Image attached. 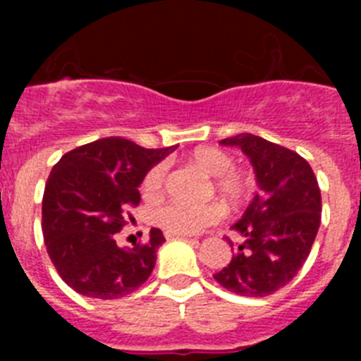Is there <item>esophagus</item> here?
Listing matches in <instances>:
<instances>
[{
    "instance_id": "esophagus-1",
    "label": "esophagus",
    "mask_w": 361,
    "mask_h": 361,
    "mask_svg": "<svg viewBox=\"0 0 361 361\" xmlns=\"http://www.w3.org/2000/svg\"><path fill=\"white\" fill-rule=\"evenodd\" d=\"M164 237L168 238V240H170V238H184V237H188V235H180V233H170V231H166V233H164Z\"/></svg>"
}]
</instances>
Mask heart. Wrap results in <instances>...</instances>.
<instances>
[{"label": "heart", "instance_id": "obj_1", "mask_svg": "<svg viewBox=\"0 0 361 361\" xmlns=\"http://www.w3.org/2000/svg\"><path fill=\"white\" fill-rule=\"evenodd\" d=\"M188 164L209 178L213 193L228 202L235 204L244 199L250 191V180L240 171L233 170V157L229 153L216 148H197L190 153ZM166 175L164 164L149 168L141 183V191L146 199L157 197L162 190ZM208 188V193H209ZM219 219V208L215 204H199L190 206L183 202H166L152 212V222L164 231L191 235L208 228Z\"/></svg>", "mask_w": 361, "mask_h": 361}]
</instances>
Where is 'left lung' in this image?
Instances as JSON below:
<instances>
[{"mask_svg":"<svg viewBox=\"0 0 361 361\" xmlns=\"http://www.w3.org/2000/svg\"><path fill=\"white\" fill-rule=\"evenodd\" d=\"M220 145L237 146L250 159L258 193L231 226L244 240L213 279L228 291L262 298L288 286L307 260L320 228V188L309 162L293 149L253 133Z\"/></svg>","mask_w":361,"mask_h":361,"instance_id":"8db88e82","label":"left lung"}]
</instances>
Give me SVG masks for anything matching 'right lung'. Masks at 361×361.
Segmentation results:
<instances>
[{"label": "right lung", "instance_id": "obj_1", "mask_svg": "<svg viewBox=\"0 0 361 361\" xmlns=\"http://www.w3.org/2000/svg\"><path fill=\"white\" fill-rule=\"evenodd\" d=\"M177 146L146 149L123 137H106L65 153L44 184V245L57 273L88 298L116 300L152 275L162 231L145 244L119 247L116 233L126 212L141 202L142 178Z\"/></svg>", "mask_w": 361, "mask_h": 361}]
</instances>
